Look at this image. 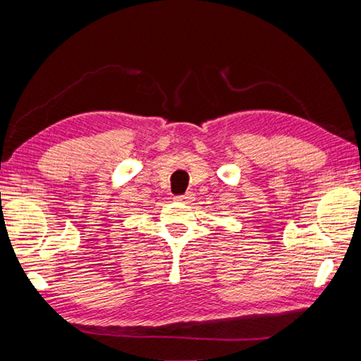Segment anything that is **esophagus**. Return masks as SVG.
Instances as JSON below:
<instances>
[{"label": "esophagus", "instance_id": "1", "mask_svg": "<svg viewBox=\"0 0 361 361\" xmlns=\"http://www.w3.org/2000/svg\"><path fill=\"white\" fill-rule=\"evenodd\" d=\"M173 200H176V202H180V203H189L190 200H192V195L190 194H183V195H176Z\"/></svg>", "mask_w": 361, "mask_h": 361}]
</instances>
